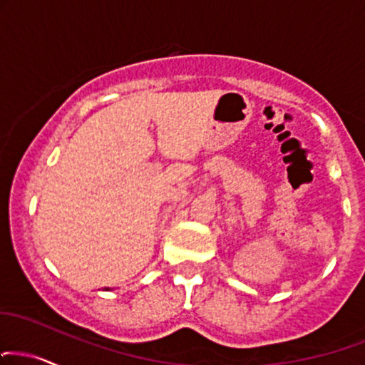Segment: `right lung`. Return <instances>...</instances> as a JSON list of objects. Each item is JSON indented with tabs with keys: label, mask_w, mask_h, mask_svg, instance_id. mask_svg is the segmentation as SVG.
Segmentation results:
<instances>
[{
	"label": "right lung",
	"mask_w": 365,
	"mask_h": 365,
	"mask_svg": "<svg viewBox=\"0 0 365 365\" xmlns=\"http://www.w3.org/2000/svg\"><path fill=\"white\" fill-rule=\"evenodd\" d=\"M107 291H108V287H107Z\"/></svg>",
	"instance_id": "obj_1"
}]
</instances>
